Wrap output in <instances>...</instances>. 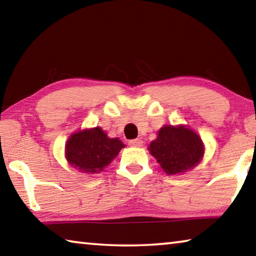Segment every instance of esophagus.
<instances>
[{
    "instance_id": "obj_1",
    "label": "esophagus",
    "mask_w": 256,
    "mask_h": 256,
    "mask_svg": "<svg viewBox=\"0 0 256 256\" xmlns=\"http://www.w3.org/2000/svg\"><path fill=\"white\" fill-rule=\"evenodd\" d=\"M131 146H136V148H140V146H144V141L141 138H134V140H131L128 142Z\"/></svg>"
}]
</instances>
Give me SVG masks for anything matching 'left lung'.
<instances>
[{
  "instance_id": "obj_1",
  "label": "left lung",
  "mask_w": 256,
  "mask_h": 256,
  "mask_svg": "<svg viewBox=\"0 0 256 256\" xmlns=\"http://www.w3.org/2000/svg\"><path fill=\"white\" fill-rule=\"evenodd\" d=\"M149 151L166 174L175 175L196 166L204 154V146L193 130L184 125H164L150 144Z\"/></svg>"
}]
</instances>
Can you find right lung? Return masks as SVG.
<instances>
[{"mask_svg":"<svg viewBox=\"0 0 256 256\" xmlns=\"http://www.w3.org/2000/svg\"><path fill=\"white\" fill-rule=\"evenodd\" d=\"M124 146L118 138H108L97 126L73 133L66 141V157L81 172L96 174L102 172Z\"/></svg>","mask_w":256,"mask_h":256,"instance_id":"1","label":"right lung"}]
</instances>
